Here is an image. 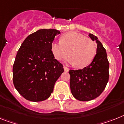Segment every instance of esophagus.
I'll use <instances>...</instances> for the list:
<instances>
[{
    "mask_svg": "<svg viewBox=\"0 0 124 124\" xmlns=\"http://www.w3.org/2000/svg\"><path fill=\"white\" fill-rule=\"evenodd\" d=\"M63 68H64V70L65 71H69V68H67V67H66V66H63Z\"/></svg>",
    "mask_w": 124,
    "mask_h": 124,
    "instance_id": "1",
    "label": "esophagus"
}]
</instances>
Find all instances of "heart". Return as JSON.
<instances>
[{"mask_svg":"<svg viewBox=\"0 0 124 124\" xmlns=\"http://www.w3.org/2000/svg\"><path fill=\"white\" fill-rule=\"evenodd\" d=\"M51 51L56 60H60L67 54L65 61L77 67L84 68L92 63L96 53L95 43L75 31L66 33L61 37V42L54 41L51 44Z\"/></svg>","mask_w":124,"mask_h":124,"instance_id":"obj_1","label":"heart"}]
</instances>
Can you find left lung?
<instances>
[{
	"mask_svg": "<svg viewBox=\"0 0 124 124\" xmlns=\"http://www.w3.org/2000/svg\"><path fill=\"white\" fill-rule=\"evenodd\" d=\"M97 44L96 54L93 61L82 70H70V85L75 99L87 101L96 98L104 91L109 79V62L104 47L96 36L89 33Z\"/></svg>",
	"mask_w": 124,
	"mask_h": 124,
	"instance_id": "1",
	"label": "left lung"
}]
</instances>
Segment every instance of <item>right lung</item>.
Returning <instances> with one entry per match:
<instances>
[{
	"instance_id": "right-lung-1",
	"label": "right lung",
	"mask_w": 124,
	"mask_h": 124,
	"mask_svg": "<svg viewBox=\"0 0 124 124\" xmlns=\"http://www.w3.org/2000/svg\"><path fill=\"white\" fill-rule=\"evenodd\" d=\"M60 33L55 29H40L28 35L19 47L13 64V84L26 100L37 102L49 98L64 71L51 49Z\"/></svg>"
}]
</instances>
